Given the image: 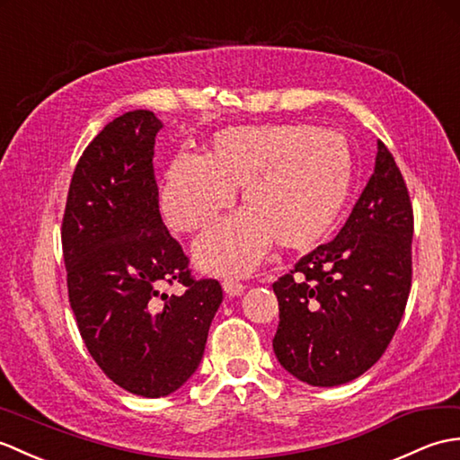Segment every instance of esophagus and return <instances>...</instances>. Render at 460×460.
<instances>
[{
	"mask_svg": "<svg viewBox=\"0 0 460 460\" xmlns=\"http://www.w3.org/2000/svg\"><path fill=\"white\" fill-rule=\"evenodd\" d=\"M222 288H224V291H226V295H230V297H238V295H242L243 291H246V285L234 281V279L224 281Z\"/></svg>",
	"mask_w": 460,
	"mask_h": 460,
	"instance_id": "esophagus-1",
	"label": "esophagus"
}]
</instances>
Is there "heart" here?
Masks as SVG:
<instances>
[{"label":"heart","instance_id":"1","mask_svg":"<svg viewBox=\"0 0 460 460\" xmlns=\"http://www.w3.org/2000/svg\"><path fill=\"white\" fill-rule=\"evenodd\" d=\"M352 159L346 139L311 126H240L212 137L210 155L181 151L161 187V210L177 232L208 228L236 200L248 210L199 240L204 271L243 275L278 242L305 250L321 242L349 199Z\"/></svg>","mask_w":460,"mask_h":460}]
</instances>
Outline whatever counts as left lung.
Wrapping results in <instances>:
<instances>
[{"label": "left lung", "instance_id": "left-lung-1", "mask_svg": "<svg viewBox=\"0 0 460 460\" xmlns=\"http://www.w3.org/2000/svg\"><path fill=\"white\" fill-rule=\"evenodd\" d=\"M413 208L395 159L377 141L376 167L336 238L273 283V352L297 380L341 385L382 358L411 289Z\"/></svg>", "mask_w": 460, "mask_h": 460}]
</instances>
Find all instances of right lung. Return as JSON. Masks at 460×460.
Returning <instances> with one entry per match:
<instances>
[{"label":"right lung","mask_w":460,"mask_h":460,"mask_svg":"<svg viewBox=\"0 0 460 460\" xmlns=\"http://www.w3.org/2000/svg\"><path fill=\"white\" fill-rule=\"evenodd\" d=\"M149 110L116 118L90 141L68 187L63 228L68 301L92 358L111 382L169 395L195 374L222 303L217 279H195L159 214ZM181 282L188 291L167 296Z\"/></svg>","instance_id":"obj_1"}]
</instances>
